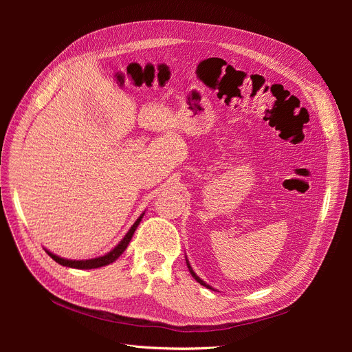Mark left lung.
Here are the masks:
<instances>
[{
	"mask_svg": "<svg viewBox=\"0 0 352 352\" xmlns=\"http://www.w3.org/2000/svg\"><path fill=\"white\" fill-rule=\"evenodd\" d=\"M186 261H187V267H188V270H190V274H191V275H192V276H194V278H195V280H197V283H199V284H201V285H204V287H207V288H210V289H214V288H212V287H211V285H208V284H207V283H204V281H202V280H201V278H199V276H198V275H197V274H195V272H194V271H192V268H191V265H190V263H188V260H186ZM214 291H215V289H214Z\"/></svg>",
	"mask_w": 352,
	"mask_h": 352,
	"instance_id": "left-lung-1",
	"label": "left lung"
}]
</instances>
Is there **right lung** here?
Segmentation results:
<instances>
[{"label": "right lung", "instance_id": "obj_1", "mask_svg": "<svg viewBox=\"0 0 352 352\" xmlns=\"http://www.w3.org/2000/svg\"><path fill=\"white\" fill-rule=\"evenodd\" d=\"M142 217H144V212L138 217V219L133 224V227L129 228V231H128V232L125 234V236L121 239L120 244H118L114 250H111L109 252H107V254L102 255V256L91 258V260H80V261H77V260H67V258H61V256L55 255V254H52V252H50V251H47V250H45V251H47V254L52 258V260H54L55 263H58V264H61V265H64V267H69V268L92 270V268H100V267L108 265V264H111V263H114V261L117 260V258L126 250V247H128L129 241H131V238H133V235H134L137 227H138L140 223H141Z\"/></svg>", "mask_w": 352, "mask_h": 352}]
</instances>
